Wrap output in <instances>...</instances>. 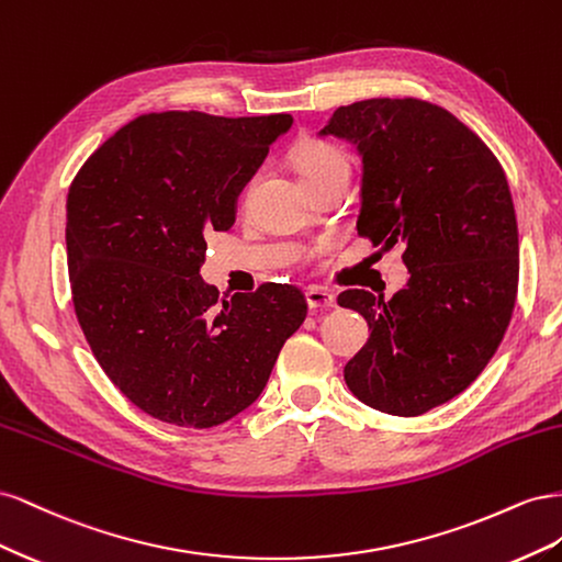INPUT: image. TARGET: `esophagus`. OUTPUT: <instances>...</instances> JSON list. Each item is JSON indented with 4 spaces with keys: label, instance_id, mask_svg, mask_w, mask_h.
<instances>
[{
    "label": "esophagus",
    "instance_id": "obj_1",
    "mask_svg": "<svg viewBox=\"0 0 562 562\" xmlns=\"http://www.w3.org/2000/svg\"><path fill=\"white\" fill-rule=\"evenodd\" d=\"M307 304H310V310H314V312L333 310L335 307V295L330 291H326V288H310Z\"/></svg>",
    "mask_w": 562,
    "mask_h": 562
}]
</instances>
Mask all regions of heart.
<instances>
[{"label":"heart","instance_id":"obj_1","mask_svg":"<svg viewBox=\"0 0 562 562\" xmlns=\"http://www.w3.org/2000/svg\"><path fill=\"white\" fill-rule=\"evenodd\" d=\"M337 159H345V157L339 155L335 147H330L326 143H307V145H302L297 149L295 166H297L300 178H304V176H310V173L318 171V168L328 166V164H333Z\"/></svg>","mask_w":562,"mask_h":562}]
</instances>
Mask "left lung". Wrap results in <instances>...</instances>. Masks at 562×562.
I'll return each instance as SVG.
<instances>
[{
  "instance_id": "obj_1",
  "label": "left lung",
  "mask_w": 562,
  "mask_h": 562,
  "mask_svg": "<svg viewBox=\"0 0 562 562\" xmlns=\"http://www.w3.org/2000/svg\"><path fill=\"white\" fill-rule=\"evenodd\" d=\"M318 135L359 149L356 229L382 248L403 244L411 271L391 300L337 297L370 328L347 386L380 413L424 415L481 375L514 314L518 225L504 168L454 114L417 98L337 108Z\"/></svg>"
}]
</instances>
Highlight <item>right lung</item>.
Returning <instances> with one entry per match:
<instances>
[{"label": "right lung", "instance_id": "right-lung-1", "mask_svg": "<svg viewBox=\"0 0 562 562\" xmlns=\"http://www.w3.org/2000/svg\"><path fill=\"white\" fill-rule=\"evenodd\" d=\"M291 114H143L100 145L67 194V267L79 326L105 375L155 419L217 427L258 401L283 342L307 316L295 285L217 302L201 279L206 234Z\"/></svg>", "mask_w": 562, "mask_h": 562}]
</instances>
